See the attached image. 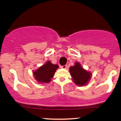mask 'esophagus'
<instances>
[{
	"label": "esophagus",
	"instance_id": "esophagus-1",
	"mask_svg": "<svg viewBox=\"0 0 121 121\" xmlns=\"http://www.w3.org/2000/svg\"><path fill=\"white\" fill-rule=\"evenodd\" d=\"M67 65H64V66H61V67L62 68V69H66L67 68Z\"/></svg>",
	"mask_w": 121,
	"mask_h": 121
}]
</instances>
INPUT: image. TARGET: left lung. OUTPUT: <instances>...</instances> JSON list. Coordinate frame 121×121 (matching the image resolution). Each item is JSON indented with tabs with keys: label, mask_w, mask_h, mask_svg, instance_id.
Masks as SVG:
<instances>
[{
	"label": "left lung",
	"mask_w": 121,
	"mask_h": 121,
	"mask_svg": "<svg viewBox=\"0 0 121 121\" xmlns=\"http://www.w3.org/2000/svg\"><path fill=\"white\" fill-rule=\"evenodd\" d=\"M69 73L73 82L78 86H84L88 83L92 76L90 72L84 69L79 62L69 67Z\"/></svg>",
	"instance_id": "obj_1"
}]
</instances>
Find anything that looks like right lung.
Instances as JSON below:
<instances>
[{"instance_id": "1", "label": "right lung", "mask_w": 121, "mask_h": 121, "mask_svg": "<svg viewBox=\"0 0 121 121\" xmlns=\"http://www.w3.org/2000/svg\"><path fill=\"white\" fill-rule=\"evenodd\" d=\"M58 67V65H54L50 61H48L45 65L33 71V73L35 80L39 83H48L53 78Z\"/></svg>"}]
</instances>
